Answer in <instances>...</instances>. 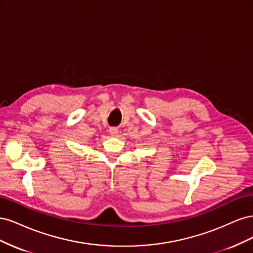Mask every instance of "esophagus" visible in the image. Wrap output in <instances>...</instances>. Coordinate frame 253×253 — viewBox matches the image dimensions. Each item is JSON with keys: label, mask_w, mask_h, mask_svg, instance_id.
Listing matches in <instances>:
<instances>
[{"label": "esophagus", "mask_w": 253, "mask_h": 253, "mask_svg": "<svg viewBox=\"0 0 253 253\" xmlns=\"http://www.w3.org/2000/svg\"><path fill=\"white\" fill-rule=\"evenodd\" d=\"M110 134H111L112 136H116V135L118 134L117 127H111V128H110Z\"/></svg>", "instance_id": "34e87169"}]
</instances>
